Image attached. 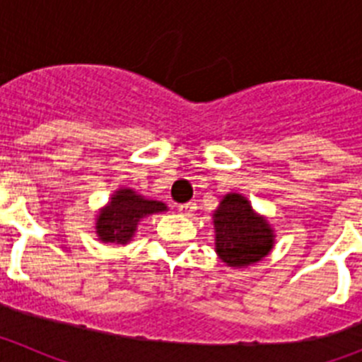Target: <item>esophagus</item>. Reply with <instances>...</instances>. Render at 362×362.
<instances>
[{
	"instance_id": "1",
	"label": "esophagus",
	"mask_w": 362,
	"mask_h": 362,
	"mask_svg": "<svg viewBox=\"0 0 362 362\" xmlns=\"http://www.w3.org/2000/svg\"><path fill=\"white\" fill-rule=\"evenodd\" d=\"M196 203L194 201H190V203H185V204H179V212L183 214V216H192V212L196 210Z\"/></svg>"
}]
</instances>
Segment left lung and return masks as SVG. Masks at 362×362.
<instances>
[{
	"instance_id": "left-lung-1",
	"label": "left lung",
	"mask_w": 362,
	"mask_h": 362,
	"mask_svg": "<svg viewBox=\"0 0 362 362\" xmlns=\"http://www.w3.org/2000/svg\"><path fill=\"white\" fill-rule=\"evenodd\" d=\"M216 252L233 268L250 267L270 254L274 230L241 194H226L214 212Z\"/></svg>"
}]
</instances>
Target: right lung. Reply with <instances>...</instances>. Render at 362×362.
I'll list each match as a JSON object with an SVG mask.
<instances>
[{"instance_id": "right-lung-1", "label": "right lung", "mask_w": 362, "mask_h": 362, "mask_svg": "<svg viewBox=\"0 0 362 362\" xmlns=\"http://www.w3.org/2000/svg\"><path fill=\"white\" fill-rule=\"evenodd\" d=\"M158 212H166L165 203L146 199L132 188H119L114 192L107 206L99 210L95 233L99 241L127 245L134 238L139 221Z\"/></svg>"}]
</instances>
